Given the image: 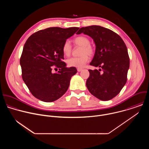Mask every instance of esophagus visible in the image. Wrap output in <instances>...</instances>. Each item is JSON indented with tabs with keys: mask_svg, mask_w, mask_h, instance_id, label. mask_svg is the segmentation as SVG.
<instances>
[{
	"mask_svg": "<svg viewBox=\"0 0 149 149\" xmlns=\"http://www.w3.org/2000/svg\"><path fill=\"white\" fill-rule=\"evenodd\" d=\"M82 70V69H81V68H78V69H77V71H78V72H81Z\"/></svg>",
	"mask_w": 149,
	"mask_h": 149,
	"instance_id": "34e87169",
	"label": "esophagus"
}]
</instances>
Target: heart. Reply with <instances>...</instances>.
Segmentation results:
<instances>
[{
    "label": "heart",
    "mask_w": 149,
    "mask_h": 149,
    "mask_svg": "<svg viewBox=\"0 0 149 149\" xmlns=\"http://www.w3.org/2000/svg\"><path fill=\"white\" fill-rule=\"evenodd\" d=\"M75 45L82 47L80 54L78 57H72L67 60V63L68 66L71 67L82 68L88 61L89 56H92L94 52L93 47L90 44V39L84 36H79L74 39ZM62 52L65 56H69L72 52V46L70 42L68 40L65 41L63 44L62 48Z\"/></svg>",
    "instance_id": "1"
}]
</instances>
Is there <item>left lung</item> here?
Instances as JSON below:
<instances>
[{
    "label": "left lung",
    "mask_w": 149,
    "mask_h": 149,
    "mask_svg": "<svg viewBox=\"0 0 149 149\" xmlns=\"http://www.w3.org/2000/svg\"><path fill=\"white\" fill-rule=\"evenodd\" d=\"M81 33L91 37L95 44V54L90 64L101 68L99 71L88 70L87 87L99 100H110L119 94L127 82L130 59L126 45L118 34L100 26L82 27L77 34Z\"/></svg>",
    "instance_id": "obj_1"
}]
</instances>
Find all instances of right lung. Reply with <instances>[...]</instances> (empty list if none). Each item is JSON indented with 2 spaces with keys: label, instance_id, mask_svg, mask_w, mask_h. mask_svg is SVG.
<instances>
[{
  "label": "right lung",
  "instance_id": "obj_1",
  "mask_svg": "<svg viewBox=\"0 0 149 149\" xmlns=\"http://www.w3.org/2000/svg\"><path fill=\"white\" fill-rule=\"evenodd\" d=\"M79 28L51 27L32 34L26 40L20 59L22 79L31 94L44 102H52L67 91L75 67L67 68L62 48ZM53 68H58L52 73Z\"/></svg>",
  "mask_w": 149,
  "mask_h": 149
}]
</instances>
